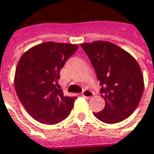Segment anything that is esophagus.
Here are the masks:
<instances>
[{
  "mask_svg": "<svg viewBox=\"0 0 154 154\" xmlns=\"http://www.w3.org/2000/svg\"><path fill=\"white\" fill-rule=\"evenodd\" d=\"M82 96H83L84 97H85V98H91V97L94 96V93H93L91 91H90V90H85V91L82 92Z\"/></svg>",
  "mask_w": 154,
  "mask_h": 154,
  "instance_id": "esophagus-1",
  "label": "esophagus"
}]
</instances>
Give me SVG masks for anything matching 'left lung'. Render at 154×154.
I'll return each mask as SVG.
<instances>
[{
    "mask_svg": "<svg viewBox=\"0 0 154 154\" xmlns=\"http://www.w3.org/2000/svg\"><path fill=\"white\" fill-rule=\"evenodd\" d=\"M100 82L105 106L94 116L102 122L115 124L131 116L140 104L144 78L138 62L128 52L110 42L82 43Z\"/></svg>",
    "mask_w": 154,
    "mask_h": 154,
    "instance_id": "8db88e82",
    "label": "left lung"
}]
</instances>
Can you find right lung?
Returning <instances> with one entry per match:
<instances>
[{
  "label": "right lung",
  "instance_id": "1",
  "mask_svg": "<svg viewBox=\"0 0 154 154\" xmlns=\"http://www.w3.org/2000/svg\"><path fill=\"white\" fill-rule=\"evenodd\" d=\"M78 49L76 44L46 42L27 50L18 62L14 88L21 103L38 122L54 125L71 112L76 97L58 89L60 70Z\"/></svg>",
  "mask_w": 154,
  "mask_h": 154
}]
</instances>
